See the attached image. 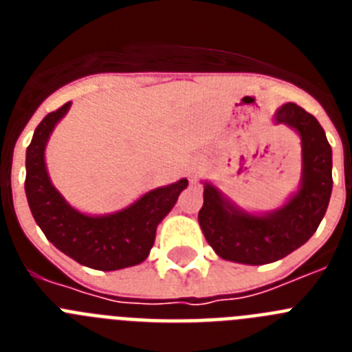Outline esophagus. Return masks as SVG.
Here are the masks:
<instances>
[{
	"label": "esophagus",
	"instance_id": "esophagus-1",
	"mask_svg": "<svg viewBox=\"0 0 352 352\" xmlns=\"http://www.w3.org/2000/svg\"><path fill=\"white\" fill-rule=\"evenodd\" d=\"M197 174H199V170L197 169H194L192 170V174H190V178H192V182H194L195 178H197Z\"/></svg>",
	"mask_w": 352,
	"mask_h": 352
}]
</instances>
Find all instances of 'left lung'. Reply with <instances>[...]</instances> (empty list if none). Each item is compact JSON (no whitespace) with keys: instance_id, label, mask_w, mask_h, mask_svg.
I'll list each match as a JSON object with an SVG mask.
<instances>
[{"instance_id":"8db88e82","label":"left lung","mask_w":352,"mask_h":352,"mask_svg":"<svg viewBox=\"0 0 352 352\" xmlns=\"http://www.w3.org/2000/svg\"><path fill=\"white\" fill-rule=\"evenodd\" d=\"M275 120L296 130L303 148V176L298 194L270 214L238 210L210 183L199 223L208 243L226 261L266 264L278 261L312 238L331 197V146L319 121L296 104H285Z\"/></svg>"}]
</instances>
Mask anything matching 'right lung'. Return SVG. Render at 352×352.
I'll use <instances>...</instances> for the list:
<instances>
[{
  "label": "right lung",
  "mask_w": 352,
  "mask_h": 352,
  "mask_svg": "<svg viewBox=\"0 0 352 352\" xmlns=\"http://www.w3.org/2000/svg\"><path fill=\"white\" fill-rule=\"evenodd\" d=\"M70 102L43 118L26 151V197L33 219L58 250L82 266L100 272L142 263L155 243L157 226L173 210L188 182L155 188L138 203L107 217H88L65 203L49 179L43 151L52 129Z\"/></svg>",
  "instance_id": "right-lung-1"
}]
</instances>
